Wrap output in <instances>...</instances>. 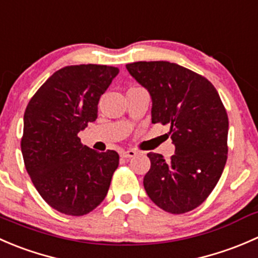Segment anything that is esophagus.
Instances as JSON below:
<instances>
[{
    "mask_svg": "<svg viewBox=\"0 0 258 258\" xmlns=\"http://www.w3.org/2000/svg\"><path fill=\"white\" fill-rule=\"evenodd\" d=\"M135 156H136V151H134V150L123 151V152L121 153V157H123V158H131V157H135Z\"/></svg>",
    "mask_w": 258,
    "mask_h": 258,
    "instance_id": "1",
    "label": "esophagus"
}]
</instances>
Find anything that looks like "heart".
<instances>
[{
	"mask_svg": "<svg viewBox=\"0 0 258 258\" xmlns=\"http://www.w3.org/2000/svg\"><path fill=\"white\" fill-rule=\"evenodd\" d=\"M131 88H136V87H131Z\"/></svg>",
	"mask_w": 258,
	"mask_h": 258,
	"instance_id": "1",
	"label": "heart"
}]
</instances>
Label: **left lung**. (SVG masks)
<instances>
[{"label": "left lung", "instance_id": "1", "mask_svg": "<svg viewBox=\"0 0 258 258\" xmlns=\"http://www.w3.org/2000/svg\"><path fill=\"white\" fill-rule=\"evenodd\" d=\"M152 97V122L170 124L175 155L165 161L147 153L151 168L144 186L160 209L173 215L206 201L227 161L228 116L215 86L206 77L167 61L126 64Z\"/></svg>", "mask_w": 258, "mask_h": 258}]
</instances>
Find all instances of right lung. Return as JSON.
Listing matches in <instances>:
<instances>
[{"instance_id":"obj_1","label":"right lung","mask_w":258,"mask_h":258,"mask_svg":"<svg viewBox=\"0 0 258 258\" xmlns=\"http://www.w3.org/2000/svg\"><path fill=\"white\" fill-rule=\"evenodd\" d=\"M118 74L105 64L66 66L32 96L23 116L21 151L26 170L56 211L83 216L105 200L118 167L116 151L97 152L79 132L96 121L98 101Z\"/></svg>"}]
</instances>
